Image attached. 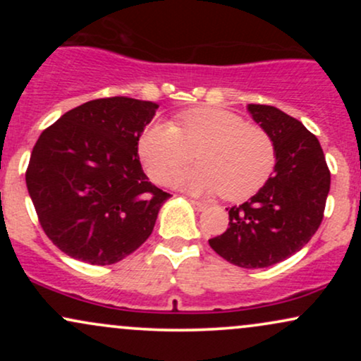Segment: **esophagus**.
Instances as JSON below:
<instances>
[{
	"label": "esophagus",
	"instance_id": "obj_1",
	"mask_svg": "<svg viewBox=\"0 0 361 361\" xmlns=\"http://www.w3.org/2000/svg\"><path fill=\"white\" fill-rule=\"evenodd\" d=\"M190 205H192L195 210H204V209H207V204H205V202H198V200H190Z\"/></svg>",
	"mask_w": 361,
	"mask_h": 361
}]
</instances>
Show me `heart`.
I'll list each match as a JSON object with an SVG mask.
<instances>
[{
  "label": "heart",
  "instance_id": "heart-1",
  "mask_svg": "<svg viewBox=\"0 0 361 361\" xmlns=\"http://www.w3.org/2000/svg\"><path fill=\"white\" fill-rule=\"evenodd\" d=\"M193 152L202 166L178 175L175 185L192 193L221 192L227 200L255 195L276 163L275 142L264 128L215 106L186 110L175 126L151 123L139 139L140 159L156 183H168L192 163Z\"/></svg>",
  "mask_w": 361,
  "mask_h": 361
}]
</instances>
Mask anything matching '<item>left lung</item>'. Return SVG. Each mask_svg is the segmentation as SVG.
<instances>
[{
  "label": "left lung",
  "mask_w": 361,
  "mask_h": 361,
  "mask_svg": "<svg viewBox=\"0 0 361 361\" xmlns=\"http://www.w3.org/2000/svg\"><path fill=\"white\" fill-rule=\"evenodd\" d=\"M276 149L275 173L243 205L229 209V227L210 247L241 268H267L295 255L322 222L331 173L317 137L270 105H247Z\"/></svg>",
  "instance_id": "left-lung-1"
}]
</instances>
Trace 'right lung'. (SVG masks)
Returning a JSON list of instances; mask_svg holds the SVG:
<instances>
[{
	"label": "right lung",
	"instance_id": "obj_1",
	"mask_svg": "<svg viewBox=\"0 0 361 361\" xmlns=\"http://www.w3.org/2000/svg\"><path fill=\"white\" fill-rule=\"evenodd\" d=\"M157 103L91 100L40 134L27 188L47 238L90 264H114L151 235L171 195L149 181L137 147Z\"/></svg>",
	"mask_w": 361,
	"mask_h": 361
}]
</instances>
